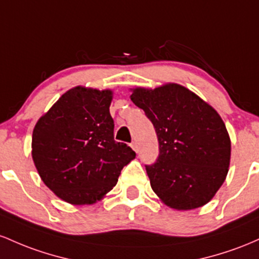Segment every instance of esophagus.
Listing matches in <instances>:
<instances>
[{
  "label": "esophagus",
  "instance_id": "1",
  "mask_svg": "<svg viewBox=\"0 0 259 259\" xmlns=\"http://www.w3.org/2000/svg\"><path fill=\"white\" fill-rule=\"evenodd\" d=\"M131 147H132V149L135 150V152H138V145L136 142H132V143H131Z\"/></svg>",
  "mask_w": 259,
  "mask_h": 259
}]
</instances>
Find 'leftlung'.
<instances>
[{
	"label": "left lung",
	"instance_id": "obj_1",
	"mask_svg": "<svg viewBox=\"0 0 259 259\" xmlns=\"http://www.w3.org/2000/svg\"><path fill=\"white\" fill-rule=\"evenodd\" d=\"M131 91V100L143 109L158 136V160L145 166L154 192L176 210L207 204L230 166L231 141L220 115L176 83Z\"/></svg>",
	"mask_w": 259,
	"mask_h": 259
}]
</instances>
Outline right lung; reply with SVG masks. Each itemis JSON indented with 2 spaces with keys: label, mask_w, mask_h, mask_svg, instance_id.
Returning <instances> with one entry per match:
<instances>
[{
  "label": "right lung",
  "mask_w": 259,
  "mask_h": 259,
  "mask_svg": "<svg viewBox=\"0 0 259 259\" xmlns=\"http://www.w3.org/2000/svg\"><path fill=\"white\" fill-rule=\"evenodd\" d=\"M112 95L111 89L74 87L34 127V165L44 184L69 204L103 199L136 158L128 145L114 139Z\"/></svg>",
  "instance_id": "obj_1"
}]
</instances>
